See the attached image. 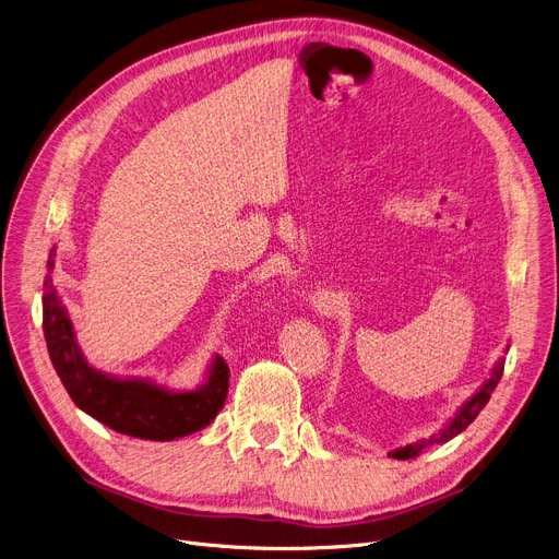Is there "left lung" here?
<instances>
[{
  "instance_id": "left-lung-1",
  "label": "left lung",
  "mask_w": 559,
  "mask_h": 559,
  "mask_svg": "<svg viewBox=\"0 0 559 559\" xmlns=\"http://www.w3.org/2000/svg\"><path fill=\"white\" fill-rule=\"evenodd\" d=\"M503 364H506V358L499 360V364L495 366V370H491L489 379L483 381V385H480V388L474 392V395L461 406V411H457V413L451 417V421H449L447 426H442V429H440L438 433H433V436H429V438H421V440H417V442H413V444L400 447V449H395V451H390L388 455H390V457H397V461H408V457H415L419 451L429 449V447H433V444L449 442V440L455 438L457 433H463V431L467 429V426L478 417V413L485 408V404H487L489 397H491V392H495L497 383L501 381V377H503Z\"/></svg>"
}]
</instances>
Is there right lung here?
<instances>
[{
    "label": "right lung",
    "instance_id": "right-lung-1",
    "mask_svg": "<svg viewBox=\"0 0 559 559\" xmlns=\"http://www.w3.org/2000/svg\"><path fill=\"white\" fill-rule=\"evenodd\" d=\"M56 246L47 259V277L43 295V332L49 358L72 402L112 431L169 442L205 426L225 404L229 368L221 356H214L207 379L195 390H171L151 379H121L87 364L79 343L74 322L53 286Z\"/></svg>",
    "mask_w": 559,
    "mask_h": 559
}]
</instances>
